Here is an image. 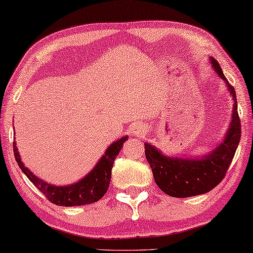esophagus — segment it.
<instances>
[{
    "label": "esophagus",
    "mask_w": 253,
    "mask_h": 253,
    "mask_svg": "<svg viewBox=\"0 0 253 253\" xmlns=\"http://www.w3.org/2000/svg\"><path fill=\"white\" fill-rule=\"evenodd\" d=\"M131 132L134 137H144L145 133H146V127L141 126V124H136V126L131 127Z\"/></svg>",
    "instance_id": "esophagus-1"
}]
</instances>
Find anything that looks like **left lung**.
Instances as JSON below:
<instances>
[{"label": "left lung", "instance_id": "1", "mask_svg": "<svg viewBox=\"0 0 253 253\" xmlns=\"http://www.w3.org/2000/svg\"><path fill=\"white\" fill-rule=\"evenodd\" d=\"M215 74L224 82L233 98V114L221 143L203 157H168L150 143H145V155L150 164L155 183L165 193L176 198L203 195L222 181L229 168L241 139V121L237 113L236 93L224 77L222 69L210 58Z\"/></svg>", "mask_w": 253, "mask_h": 253}]
</instances>
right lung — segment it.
<instances>
[{
	"instance_id": "right-lung-1",
	"label": "right lung",
	"mask_w": 253,
	"mask_h": 253,
	"mask_svg": "<svg viewBox=\"0 0 253 253\" xmlns=\"http://www.w3.org/2000/svg\"><path fill=\"white\" fill-rule=\"evenodd\" d=\"M127 136H124L114 141L107 147L105 154L99 159L96 165L93 167L87 175L79 181L67 185H54L47 183L38 177L23 164L20 159L16 141H13V152L17 164L27 178L43 193L44 197L50 203L58 206H82L98 202L109 188L110 177H112V168L114 161L119 155L123 143H126Z\"/></svg>"
}]
</instances>
